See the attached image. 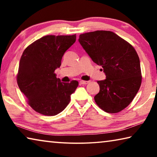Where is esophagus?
Segmentation results:
<instances>
[{
    "label": "esophagus",
    "instance_id": "34e87169",
    "mask_svg": "<svg viewBox=\"0 0 157 157\" xmlns=\"http://www.w3.org/2000/svg\"><path fill=\"white\" fill-rule=\"evenodd\" d=\"M89 81H83V80H82V81H80L79 82V83H80L81 84H87L89 83Z\"/></svg>",
    "mask_w": 157,
    "mask_h": 157
}]
</instances>
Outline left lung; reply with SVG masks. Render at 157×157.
<instances>
[{"label":"left lung","instance_id":"8db88e82","mask_svg":"<svg viewBox=\"0 0 157 157\" xmlns=\"http://www.w3.org/2000/svg\"><path fill=\"white\" fill-rule=\"evenodd\" d=\"M78 41L105 73L106 79L98 81L100 91L94 97L96 104L107 113L124 109L141 84L140 59L134 47L113 32L105 30L82 34Z\"/></svg>","mask_w":157,"mask_h":157}]
</instances>
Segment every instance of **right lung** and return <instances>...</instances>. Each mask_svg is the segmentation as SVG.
I'll return each mask as SVG.
<instances>
[{
  "label": "right lung",
  "mask_w": 157,
  "mask_h": 157,
  "mask_svg": "<svg viewBox=\"0 0 157 157\" xmlns=\"http://www.w3.org/2000/svg\"><path fill=\"white\" fill-rule=\"evenodd\" d=\"M74 35H47L28 46L21 57L17 83L29 105L45 116H55L67 107L78 82H62L55 71L64 52L75 43Z\"/></svg>",
  "instance_id": "right-lung-1"
}]
</instances>
